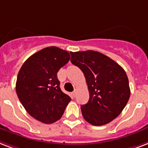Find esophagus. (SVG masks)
I'll list each match as a JSON object with an SVG mask.
<instances>
[{"label": "esophagus", "mask_w": 148, "mask_h": 148, "mask_svg": "<svg viewBox=\"0 0 148 148\" xmlns=\"http://www.w3.org/2000/svg\"><path fill=\"white\" fill-rule=\"evenodd\" d=\"M76 92H77V91H76V90H74V91H73V92H72V94H73V97H75V95H76Z\"/></svg>", "instance_id": "1"}]
</instances>
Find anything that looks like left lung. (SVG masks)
<instances>
[{
	"label": "left lung",
	"instance_id": "obj_1",
	"mask_svg": "<svg viewBox=\"0 0 148 148\" xmlns=\"http://www.w3.org/2000/svg\"><path fill=\"white\" fill-rule=\"evenodd\" d=\"M71 62L82 71L90 99L81 106L83 117L90 124L102 126L121 114L130 96L125 71L108 56L88 50L70 52Z\"/></svg>",
	"mask_w": 148,
	"mask_h": 148
}]
</instances>
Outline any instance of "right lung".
I'll list each match as a JSON object with an SVG mask.
<instances>
[{
    "label": "right lung",
    "mask_w": 148,
    "mask_h": 148,
    "mask_svg": "<svg viewBox=\"0 0 148 148\" xmlns=\"http://www.w3.org/2000/svg\"><path fill=\"white\" fill-rule=\"evenodd\" d=\"M70 59L68 51L47 47L31 56L18 72L16 92L32 117L52 123L63 115L71 98L60 89L57 73Z\"/></svg>",
    "instance_id": "right-lung-1"
}]
</instances>
